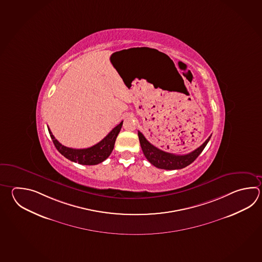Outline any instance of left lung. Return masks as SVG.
<instances>
[{"label":"left lung","instance_id":"8db88e82","mask_svg":"<svg viewBox=\"0 0 262 262\" xmlns=\"http://www.w3.org/2000/svg\"><path fill=\"white\" fill-rule=\"evenodd\" d=\"M138 136L143 153L152 165L164 170H178L191 164L193 161L197 159L199 155L203 152L204 147L206 146L212 135H210L208 139L206 140L200 147H198L197 149L188 153L187 155H176L162 151L157 148L153 144H150L142 133L138 132Z\"/></svg>","mask_w":262,"mask_h":262}]
</instances>
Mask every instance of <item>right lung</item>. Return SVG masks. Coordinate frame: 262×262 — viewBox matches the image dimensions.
Segmentation results:
<instances>
[{
  "label": "right lung",
  "instance_id": "right-lung-1",
  "mask_svg": "<svg viewBox=\"0 0 262 262\" xmlns=\"http://www.w3.org/2000/svg\"><path fill=\"white\" fill-rule=\"evenodd\" d=\"M122 124L123 121H121L118 126L113 128L112 130L107 134L101 142H99L98 144L91 147L84 148V149H74V148L66 147L54 137L49 128H48V132L51 139L53 141L54 145L56 146V148L58 149L59 153L64 156L66 159L74 162H78L82 165H96L102 162L103 160H106L112 153L115 142L121 129Z\"/></svg>",
  "mask_w": 262,
  "mask_h": 262
}]
</instances>
